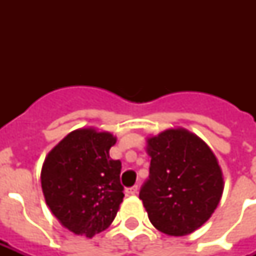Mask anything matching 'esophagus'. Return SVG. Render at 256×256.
<instances>
[{
    "label": "esophagus",
    "instance_id": "1",
    "mask_svg": "<svg viewBox=\"0 0 256 256\" xmlns=\"http://www.w3.org/2000/svg\"><path fill=\"white\" fill-rule=\"evenodd\" d=\"M138 192V186H132L126 188V194L128 195H136Z\"/></svg>",
    "mask_w": 256,
    "mask_h": 256
}]
</instances>
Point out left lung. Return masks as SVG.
I'll return each mask as SVG.
<instances>
[{
    "label": "left lung",
    "instance_id": "8db88e82",
    "mask_svg": "<svg viewBox=\"0 0 256 256\" xmlns=\"http://www.w3.org/2000/svg\"><path fill=\"white\" fill-rule=\"evenodd\" d=\"M150 175L140 191L156 230L183 236L210 219L222 198L223 174L207 144L183 128L146 138Z\"/></svg>",
    "mask_w": 256,
    "mask_h": 256
}]
</instances>
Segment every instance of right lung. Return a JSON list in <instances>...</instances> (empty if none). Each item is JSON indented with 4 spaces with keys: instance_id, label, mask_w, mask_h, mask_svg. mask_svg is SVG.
Listing matches in <instances>:
<instances>
[{
    "instance_id": "1",
    "label": "right lung",
    "mask_w": 256,
    "mask_h": 256,
    "mask_svg": "<svg viewBox=\"0 0 256 256\" xmlns=\"http://www.w3.org/2000/svg\"><path fill=\"white\" fill-rule=\"evenodd\" d=\"M116 138L96 128L69 132L46 156L41 186L58 222L76 235L92 238L106 230L124 200L120 162L108 152Z\"/></svg>"
}]
</instances>
